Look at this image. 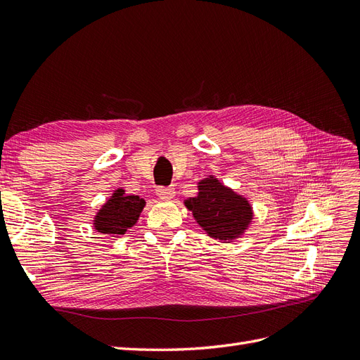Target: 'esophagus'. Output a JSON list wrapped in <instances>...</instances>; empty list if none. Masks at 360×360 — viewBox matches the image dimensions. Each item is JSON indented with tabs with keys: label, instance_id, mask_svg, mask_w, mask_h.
<instances>
[{
	"label": "esophagus",
	"instance_id": "esophagus-1",
	"mask_svg": "<svg viewBox=\"0 0 360 360\" xmlns=\"http://www.w3.org/2000/svg\"><path fill=\"white\" fill-rule=\"evenodd\" d=\"M156 193L160 200H171L176 195V191H174V188H159Z\"/></svg>",
	"mask_w": 360,
	"mask_h": 360
}]
</instances>
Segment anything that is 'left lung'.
I'll list each match as a JSON object with an SVG mask.
<instances>
[{"instance_id":"obj_1","label":"left lung","mask_w":360,"mask_h":360,"mask_svg":"<svg viewBox=\"0 0 360 360\" xmlns=\"http://www.w3.org/2000/svg\"><path fill=\"white\" fill-rule=\"evenodd\" d=\"M184 205L207 234L222 242L240 237L254 217L249 201L213 176L198 183V195Z\"/></svg>"}]
</instances>
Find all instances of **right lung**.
<instances>
[{"label": "right lung", "instance_id": "obj_1", "mask_svg": "<svg viewBox=\"0 0 360 360\" xmlns=\"http://www.w3.org/2000/svg\"><path fill=\"white\" fill-rule=\"evenodd\" d=\"M144 205L146 201L138 195H126L123 189H117L94 216V230L111 237L123 236L136 224Z\"/></svg>", "mask_w": 360, "mask_h": 360}]
</instances>
